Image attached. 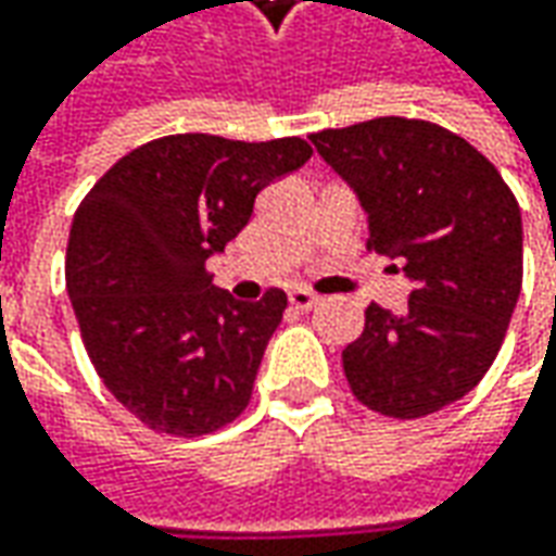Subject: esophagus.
<instances>
[{
  "mask_svg": "<svg viewBox=\"0 0 556 556\" xmlns=\"http://www.w3.org/2000/svg\"><path fill=\"white\" fill-rule=\"evenodd\" d=\"M315 303H318V296H315L312 290H303V288L290 290V306H293V309L309 312Z\"/></svg>",
  "mask_w": 556,
  "mask_h": 556,
  "instance_id": "obj_1",
  "label": "esophagus"
}]
</instances>
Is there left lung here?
I'll use <instances>...</instances> for the list:
<instances>
[{
	"label": "left lung",
	"instance_id": "1",
	"mask_svg": "<svg viewBox=\"0 0 556 556\" xmlns=\"http://www.w3.org/2000/svg\"><path fill=\"white\" fill-rule=\"evenodd\" d=\"M309 139L358 194L368 250L412 281L402 315L365 309V331L343 350L350 390L377 415H433L502 350L523 285L520 203L470 141L427 119L377 117Z\"/></svg>",
	"mask_w": 556,
	"mask_h": 556
}]
</instances>
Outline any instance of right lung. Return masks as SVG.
I'll list each match as a JSON object with an SVG mask.
<instances>
[{"label": "right lung", "mask_w": 556, "mask_h": 556, "mask_svg": "<svg viewBox=\"0 0 556 556\" xmlns=\"http://www.w3.org/2000/svg\"><path fill=\"white\" fill-rule=\"evenodd\" d=\"M312 157L303 139L182 132L119 157L76 206L67 293L98 377L157 433L203 437L241 415L285 290L241 303L206 260L250 223L256 194Z\"/></svg>", "instance_id": "right-lung-1"}]
</instances>
